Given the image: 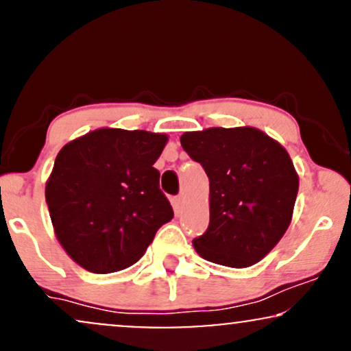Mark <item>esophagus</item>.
<instances>
[{
	"mask_svg": "<svg viewBox=\"0 0 351 351\" xmlns=\"http://www.w3.org/2000/svg\"><path fill=\"white\" fill-rule=\"evenodd\" d=\"M182 204H184V195L176 197V205H177V207H182Z\"/></svg>",
	"mask_w": 351,
	"mask_h": 351,
	"instance_id": "1",
	"label": "esophagus"
}]
</instances>
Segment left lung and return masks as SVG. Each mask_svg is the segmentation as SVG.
I'll return each instance as SVG.
<instances>
[{
	"label": "left lung",
	"instance_id": "obj_1",
	"mask_svg": "<svg viewBox=\"0 0 351 351\" xmlns=\"http://www.w3.org/2000/svg\"><path fill=\"white\" fill-rule=\"evenodd\" d=\"M180 144L210 180V225L193 248L228 267L261 261L292 220L299 176L289 152L253 126L189 131Z\"/></svg>",
	"mask_w": 351,
	"mask_h": 351
}]
</instances>
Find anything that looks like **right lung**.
Here are the masks:
<instances>
[{
	"mask_svg": "<svg viewBox=\"0 0 351 351\" xmlns=\"http://www.w3.org/2000/svg\"><path fill=\"white\" fill-rule=\"evenodd\" d=\"M166 144L167 134L100 128L62 147L45 202L57 240L78 266L97 274L130 267L172 220L154 169Z\"/></svg>",
	"mask_w": 351,
	"mask_h": 351,
	"instance_id": "1",
	"label": "right lung"
}]
</instances>
